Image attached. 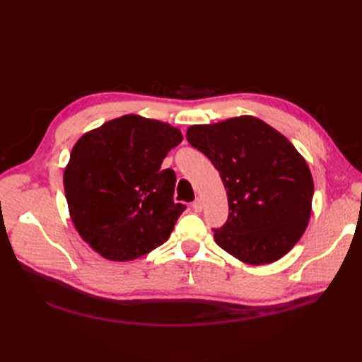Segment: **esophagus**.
Wrapping results in <instances>:
<instances>
[{"instance_id": "esophagus-1", "label": "esophagus", "mask_w": 362, "mask_h": 362, "mask_svg": "<svg viewBox=\"0 0 362 362\" xmlns=\"http://www.w3.org/2000/svg\"><path fill=\"white\" fill-rule=\"evenodd\" d=\"M192 206H193L194 211H202V201L199 198H196L194 202L192 204Z\"/></svg>"}]
</instances>
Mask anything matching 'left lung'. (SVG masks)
<instances>
[{"label": "left lung", "instance_id": "obj_1", "mask_svg": "<svg viewBox=\"0 0 362 362\" xmlns=\"http://www.w3.org/2000/svg\"><path fill=\"white\" fill-rule=\"evenodd\" d=\"M226 189L229 216L216 243L246 264L278 261L299 242L311 217L314 182L291 141L261 119L240 116L187 129Z\"/></svg>", "mask_w": 362, "mask_h": 362}]
</instances>
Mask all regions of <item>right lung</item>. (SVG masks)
<instances>
[{
  "label": "right lung",
  "instance_id": "right-lung-1",
  "mask_svg": "<svg viewBox=\"0 0 362 362\" xmlns=\"http://www.w3.org/2000/svg\"><path fill=\"white\" fill-rule=\"evenodd\" d=\"M181 140L169 124L125 115L74 145L64 194L75 229L101 257L131 261L169 238L185 205L173 202L177 175L161 163Z\"/></svg>",
  "mask_w": 362,
  "mask_h": 362
}]
</instances>
